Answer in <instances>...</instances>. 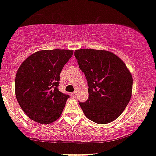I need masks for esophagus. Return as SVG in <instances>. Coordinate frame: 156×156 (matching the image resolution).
<instances>
[{"label": "esophagus", "mask_w": 156, "mask_h": 156, "mask_svg": "<svg viewBox=\"0 0 156 156\" xmlns=\"http://www.w3.org/2000/svg\"><path fill=\"white\" fill-rule=\"evenodd\" d=\"M71 95H72V96L73 98L76 97V93H75V92H74V93H72V94H71Z\"/></svg>", "instance_id": "34e87169"}]
</instances>
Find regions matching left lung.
<instances>
[{"mask_svg": "<svg viewBox=\"0 0 156 156\" xmlns=\"http://www.w3.org/2000/svg\"><path fill=\"white\" fill-rule=\"evenodd\" d=\"M74 55L89 86V98L79 103L85 116L100 124L116 120L132 97V76L125 63L105 50H76Z\"/></svg>", "mask_w": 156, "mask_h": 156, "instance_id": "8db88e82", "label": "left lung"}]
</instances>
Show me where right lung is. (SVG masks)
Segmentation results:
<instances>
[{
    "label": "right lung",
    "mask_w": 156,
    "mask_h": 156,
    "mask_svg": "<svg viewBox=\"0 0 156 156\" xmlns=\"http://www.w3.org/2000/svg\"><path fill=\"white\" fill-rule=\"evenodd\" d=\"M73 55L70 50H43L23 61L15 79V94L27 116L41 124L55 122L69 95L58 90L60 73Z\"/></svg>",
    "instance_id": "add662e5"
}]
</instances>
